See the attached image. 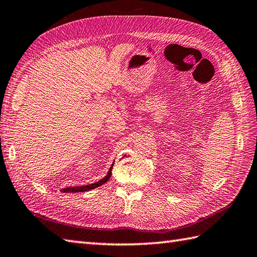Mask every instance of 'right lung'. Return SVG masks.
Returning <instances> with one entry per match:
<instances>
[{"label": "right lung", "mask_w": 257, "mask_h": 257, "mask_svg": "<svg viewBox=\"0 0 257 257\" xmlns=\"http://www.w3.org/2000/svg\"><path fill=\"white\" fill-rule=\"evenodd\" d=\"M112 167L113 165H111L110 169H109V171L107 173V176L99 180V181L96 182V183H91V184H88V185H83V187H72V188H64L62 189V192H65V193H75V192H86V191H89V190H92V189H96L98 187H100V185L105 184L109 178L111 177V170H112Z\"/></svg>", "instance_id": "1"}]
</instances>
